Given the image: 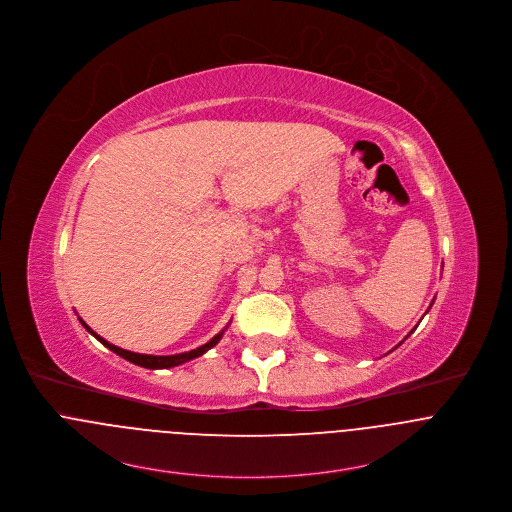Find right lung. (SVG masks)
Instances as JSON below:
<instances>
[{
    "instance_id": "add662e5",
    "label": "right lung",
    "mask_w": 512,
    "mask_h": 512,
    "mask_svg": "<svg viewBox=\"0 0 512 512\" xmlns=\"http://www.w3.org/2000/svg\"><path fill=\"white\" fill-rule=\"evenodd\" d=\"M80 323L84 325V328L93 334L103 346H107L109 350H113L117 356H121V358H125V360H129V362H133V364H137L140 368H148V370H164V368H174V366H180V364H184V362H189V360H193V358H199V356H203L209 348H213L219 340H221V336H223V332H219V334H215L207 344H203V346H199V348H195V350H189V352H184V354H174V356H150V354H137V352H129V350H123V348H119V346H115V344H109L107 340H103L99 334H95L90 326L86 325L82 319H80Z\"/></svg>"
}]
</instances>
